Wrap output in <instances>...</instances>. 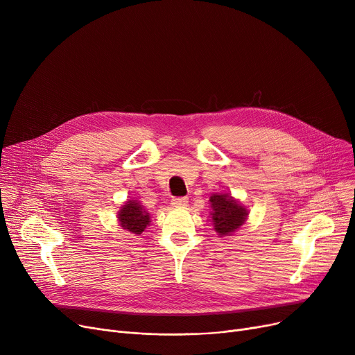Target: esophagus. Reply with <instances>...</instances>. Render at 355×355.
<instances>
[{"instance_id":"obj_1","label":"esophagus","mask_w":355,"mask_h":355,"mask_svg":"<svg viewBox=\"0 0 355 355\" xmlns=\"http://www.w3.org/2000/svg\"><path fill=\"white\" fill-rule=\"evenodd\" d=\"M187 202H189L187 197H174L171 200V204L174 207H184V206H187Z\"/></svg>"}]
</instances>
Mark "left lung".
Returning <instances> with one entry per match:
<instances>
[{
	"label": "left lung",
	"mask_w": 355,
	"mask_h": 355,
	"mask_svg": "<svg viewBox=\"0 0 355 355\" xmlns=\"http://www.w3.org/2000/svg\"><path fill=\"white\" fill-rule=\"evenodd\" d=\"M210 202L213 226L220 236H229L245 225L249 211L232 196L216 193L210 197Z\"/></svg>",
	"instance_id": "8db88e82"
}]
</instances>
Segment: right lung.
Returning a JSON list of instances; mask_svg holds the SVG:
<instances>
[{"instance_id": "1", "label": "right lung", "mask_w": 355, "mask_h": 355, "mask_svg": "<svg viewBox=\"0 0 355 355\" xmlns=\"http://www.w3.org/2000/svg\"><path fill=\"white\" fill-rule=\"evenodd\" d=\"M118 220L122 229L134 234H141L151 223L149 213L137 200H129L123 204L118 213Z\"/></svg>"}]
</instances>
